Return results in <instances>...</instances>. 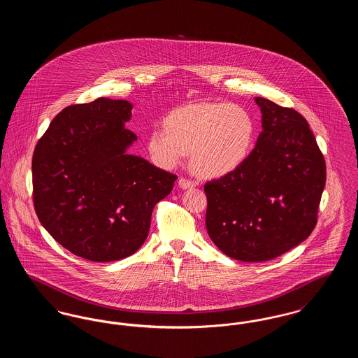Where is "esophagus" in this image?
<instances>
[{
    "instance_id": "1",
    "label": "esophagus",
    "mask_w": 358,
    "mask_h": 358,
    "mask_svg": "<svg viewBox=\"0 0 358 358\" xmlns=\"http://www.w3.org/2000/svg\"><path fill=\"white\" fill-rule=\"evenodd\" d=\"M178 185H180L181 189H190V187H196V182L187 180V178H180L178 180Z\"/></svg>"
}]
</instances>
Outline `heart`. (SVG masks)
Here are the masks:
<instances>
[{"mask_svg":"<svg viewBox=\"0 0 358 358\" xmlns=\"http://www.w3.org/2000/svg\"><path fill=\"white\" fill-rule=\"evenodd\" d=\"M256 139V122L243 106L196 103L173 110L165 127L155 126L146 138L154 162L171 169L192 153L196 171L206 177H225L250 158Z\"/></svg>","mask_w":358,"mask_h":358,"instance_id":"obj_1","label":"heart"}]
</instances>
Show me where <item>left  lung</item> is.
Masks as SVG:
<instances>
[{
	"instance_id": "left-lung-1",
	"label": "left lung",
	"mask_w": 358,
	"mask_h": 358,
	"mask_svg": "<svg viewBox=\"0 0 358 358\" xmlns=\"http://www.w3.org/2000/svg\"><path fill=\"white\" fill-rule=\"evenodd\" d=\"M262 133L238 171L205 184V225L225 255L266 262L308 238L326 182V165L307 120L255 98Z\"/></svg>"
}]
</instances>
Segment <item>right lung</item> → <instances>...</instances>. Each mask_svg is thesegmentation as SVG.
<instances>
[{
    "mask_svg": "<svg viewBox=\"0 0 358 358\" xmlns=\"http://www.w3.org/2000/svg\"><path fill=\"white\" fill-rule=\"evenodd\" d=\"M129 101L98 98L57 114L32 159L34 203L43 227L73 255L115 262L148 238L154 206L177 180L127 153L136 136Z\"/></svg>",
    "mask_w": 358,
    "mask_h": 358,
    "instance_id": "add662e5",
    "label": "right lung"
}]
</instances>
